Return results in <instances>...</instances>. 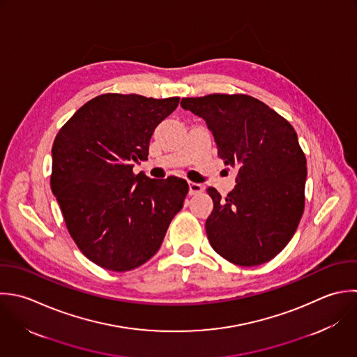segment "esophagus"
Masks as SVG:
<instances>
[{
	"instance_id": "1",
	"label": "esophagus",
	"mask_w": 357,
	"mask_h": 357,
	"mask_svg": "<svg viewBox=\"0 0 357 357\" xmlns=\"http://www.w3.org/2000/svg\"><path fill=\"white\" fill-rule=\"evenodd\" d=\"M203 192V186L196 182H189V195H197Z\"/></svg>"
}]
</instances>
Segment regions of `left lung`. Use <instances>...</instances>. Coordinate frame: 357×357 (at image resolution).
Masks as SVG:
<instances>
[{
    "label": "left lung",
    "mask_w": 357,
    "mask_h": 357,
    "mask_svg": "<svg viewBox=\"0 0 357 357\" xmlns=\"http://www.w3.org/2000/svg\"><path fill=\"white\" fill-rule=\"evenodd\" d=\"M181 105L206 121L218 155L238 169L225 199L207 189L214 202L206 221L210 245L236 266L270 261L292 239L305 210L306 157L294 126L246 94L182 98Z\"/></svg>",
    "instance_id": "8db88e82"
}]
</instances>
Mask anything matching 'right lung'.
<instances>
[{"label":"right lung","instance_id":"obj_1","mask_svg":"<svg viewBox=\"0 0 357 357\" xmlns=\"http://www.w3.org/2000/svg\"><path fill=\"white\" fill-rule=\"evenodd\" d=\"M178 102L102 94L80 107L54 140L51 190L77 248L105 270L123 273L150 260L183 207L185 179L133 174Z\"/></svg>","mask_w":357,"mask_h":357}]
</instances>
